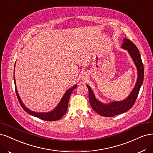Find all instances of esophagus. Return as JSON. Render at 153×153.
Wrapping results in <instances>:
<instances>
[{"label":"esophagus","instance_id":"obj_1","mask_svg":"<svg viewBox=\"0 0 153 153\" xmlns=\"http://www.w3.org/2000/svg\"><path fill=\"white\" fill-rule=\"evenodd\" d=\"M87 75L85 73H83V77H85V78H86V77H87Z\"/></svg>","mask_w":153,"mask_h":153}]
</instances>
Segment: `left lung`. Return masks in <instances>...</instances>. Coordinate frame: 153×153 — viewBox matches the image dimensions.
Wrapping results in <instances>:
<instances>
[{
    "label": "left lung",
    "instance_id": "left-lung-1",
    "mask_svg": "<svg viewBox=\"0 0 153 153\" xmlns=\"http://www.w3.org/2000/svg\"><path fill=\"white\" fill-rule=\"evenodd\" d=\"M122 47L128 51V53L134 60L137 68L138 77L132 92L129 96L122 101L113 102L109 104H104L99 102L94 96L92 89L87 85L88 90V98L92 109L99 115L105 117H112L113 116L123 113L128 111L134 106L136 99L138 96L140 88L144 80V65L141 59L140 54L136 45L128 39H123Z\"/></svg>",
    "mask_w": 153,
    "mask_h": 153
}]
</instances>
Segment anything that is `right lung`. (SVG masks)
<instances>
[{
	"instance_id": "right-lung-1",
	"label": "right lung",
	"mask_w": 153,
	"mask_h": 153,
	"mask_svg": "<svg viewBox=\"0 0 153 153\" xmlns=\"http://www.w3.org/2000/svg\"><path fill=\"white\" fill-rule=\"evenodd\" d=\"M14 80L15 82V78L14 77ZM14 85H15V91H16V94L17 97L18 101L19 102V104L23 109L26 112H27L28 114L33 116V117H37L41 120H45V121H56L61 119L63 116L65 114V113L67 111L68 109V102H69V99L70 97L71 94L73 90L75 88H76V85L71 87L70 88L69 90L67 91L65 93V96L62 97L61 101H60L59 104L57 105V106L51 112L49 113H36L34 111H32L30 109H28L27 108H26L25 105L23 104V102L21 100L19 95L17 92L16 87V82H14Z\"/></svg>"
}]
</instances>
